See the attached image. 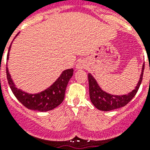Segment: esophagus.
<instances>
[{
	"instance_id": "obj_1",
	"label": "esophagus",
	"mask_w": 150,
	"mask_h": 150,
	"mask_svg": "<svg viewBox=\"0 0 150 150\" xmlns=\"http://www.w3.org/2000/svg\"><path fill=\"white\" fill-rule=\"evenodd\" d=\"M86 66V65L83 60H79V61H78L77 64H76V68L77 69H83V68H85Z\"/></svg>"
}]
</instances>
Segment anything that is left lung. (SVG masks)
Returning <instances> with one entry per match:
<instances>
[{"instance_id": "obj_1", "label": "left lung", "mask_w": 150, "mask_h": 150, "mask_svg": "<svg viewBox=\"0 0 150 150\" xmlns=\"http://www.w3.org/2000/svg\"><path fill=\"white\" fill-rule=\"evenodd\" d=\"M144 66L142 68V73L140 75V79L134 90L130 92L127 94L124 95H112L110 93H106L100 89L99 85L97 83L95 79L93 77L91 74H88V79H89V90H90V98L91 102L95 106L96 108L101 111H111L121 108L128 104L132 98L135 96L139 89L142 81L143 76Z\"/></svg>"}]
</instances>
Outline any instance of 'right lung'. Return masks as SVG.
Returning <instances> with one entry per match:
<instances>
[{
    "instance_id": "right-lung-1",
    "label": "right lung",
    "mask_w": 150,
    "mask_h": 150,
    "mask_svg": "<svg viewBox=\"0 0 150 150\" xmlns=\"http://www.w3.org/2000/svg\"><path fill=\"white\" fill-rule=\"evenodd\" d=\"M18 34H16V36ZM11 45L9 47L7 60H8L9 58V51L11 49ZM73 71H74L73 68L64 71L60 75V77L50 87L40 93L32 94V93H26L16 86L12 81V79L11 78V75L9 74L8 69V67H6L8 82L16 98L23 105H24L28 109L39 111V112H47L52 110L53 108H57L58 105H60L63 102L64 99L66 87L70 79L72 77Z\"/></svg>"
}]
</instances>
